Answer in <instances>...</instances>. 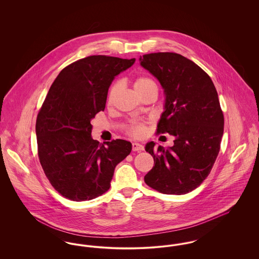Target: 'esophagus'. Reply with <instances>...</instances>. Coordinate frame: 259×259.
<instances>
[{
	"label": "esophagus",
	"mask_w": 259,
	"mask_h": 259,
	"mask_svg": "<svg viewBox=\"0 0 259 259\" xmlns=\"http://www.w3.org/2000/svg\"><path fill=\"white\" fill-rule=\"evenodd\" d=\"M144 146L141 145V144H138V143H133L132 144V149L133 151H142L144 150Z\"/></svg>",
	"instance_id": "1"
}]
</instances>
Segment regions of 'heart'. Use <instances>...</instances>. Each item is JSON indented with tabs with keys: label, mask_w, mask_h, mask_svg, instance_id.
I'll use <instances>...</instances> for the list:
<instances>
[{
	"label": "heart",
	"mask_w": 259,
	"mask_h": 259,
	"mask_svg": "<svg viewBox=\"0 0 259 259\" xmlns=\"http://www.w3.org/2000/svg\"><path fill=\"white\" fill-rule=\"evenodd\" d=\"M119 84L115 83L111 85L109 93H108V98H107V104L109 106L112 105L114 100L116 98L118 91H119ZM134 89L138 95L142 94L143 92H146L150 89H157V85L154 82V80L148 76H138L134 81ZM148 128L147 125L144 122H134V123L129 124L127 126V134L133 138H143L144 136L147 134Z\"/></svg>",
	"instance_id": "obj_1"
}]
</instances>
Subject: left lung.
Wrapping results in <instances>:
<instances>
[{
	"label": "left lung",
	"instance_id": "8db88e82",
	"mask_svg": "<svg viewBox=\"0 0 259 259\" xmlns=\"http://www.w3.org/2000/svg\"><path fill=\"white\" fill-rule=\"evenodd\" d=\"M140 61L165 93L156 133L175 137L171 148L147 144L154 166L145 183L164 194H186L209 176L220 152L224 117L217 89L209 74L181 54L149 53Z\"/></svg>",
	"mask_w": 259,
	"mask_h": 259
}]
</instances>
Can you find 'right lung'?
<instances>
[{
	"label": "right lung",
	"mask_w": 259,
	"mask_h": 259,
	"mask_svg": "<svg viewBox=\"0 0 259 259\" xmlns=\"http://www.w3.org/2000/svg\"><path fill=\"white\" fill-rule=\"evenodd\" d=\"M135 58L92 55L65 67L38 111L37 155L50 184L62 196L87 201L109 190L115 166L130 154L132 144L91 137V119L104 111L114 76Z\"/></svg>",
	"instance_id": "1"
}]
</instances>
